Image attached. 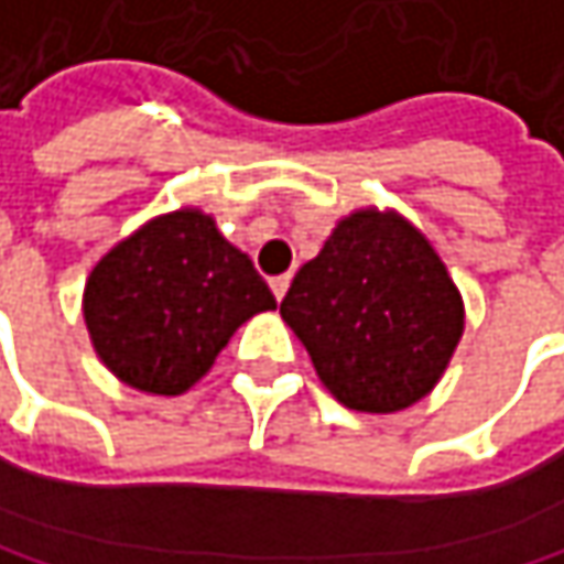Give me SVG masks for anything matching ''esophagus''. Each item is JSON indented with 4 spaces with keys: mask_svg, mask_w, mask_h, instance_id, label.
Returning a JSON list of instances; mask_svg holds the SVG:
<instances>
[{
    "mask_svg": "<svg viewBox=\"0 0 564 564\" xmlns=\"http://www.w3.org/2000/svg\"><path fill=\"white\" fill-rule=\"evenodd\" d=\"M271 290H274V296H278V300H283V296H286V290H290V274L274 278V281H271Z\"/></svg>",
    "mask_w": 564,
    "mask_h": 564,
    "instance_id": "1",
    "label": "esophagus"
}]
</instances>
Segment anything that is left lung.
<instances>
[{
	"instance_id": "8db88e82",
	"label": "left lung",
	"mask_w": 564,
	"mask_h": 564,
	"mask_svg": "<svg viewBox=\"0 0 564 564\" xmlns=\"http://www.w3.org/2000/svg\"><path fill=\"white\" fill-rule=\"evenodd\" d=\"M323 387L355 413H400L433 393L465 300L433 241L397 209L341 216L281 303Z\"/></svg>"
}]
</instances>
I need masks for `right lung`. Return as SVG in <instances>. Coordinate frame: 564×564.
Returning a JSON list of instances; mask_svg holds the SVG:
<instances>
[{
  "mask_svg": "<svg viewBox=\"0 0 564 564\" xmlns=\"http://www.w3.org/2000/svg\"><path fill=\"white\" fill-rule=\"evenodd\" d=\"M278 310L251 258L199 206L161 213L116 241L83 286L99 361L141 393L199 384L251 316Z\"/></svg>",
  "mask_w": 564,
  "mask_h": 564,
  "instance_id": "obj_1",
  "label": "right lung"
}]
</instances>
